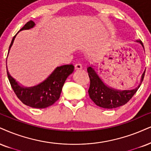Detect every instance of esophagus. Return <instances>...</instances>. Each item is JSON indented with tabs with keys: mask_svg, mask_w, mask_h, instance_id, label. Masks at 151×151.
<instances>
[{
	"mask_svg": "<svg viewBox=\"0 0 151 151\" xmlns=\"http://www.w3.org/2000/svg\"><path fill=\"white\" fill-rule=\"evenodd\" d=\"M75 68L76 69H82L83 68V66H82L81 64H80V63H78V64H76L75 65Z\"/></svg>",
	"mask_w": 151,
	"mask_h": 151,
	"instance_id": "34e87169",
	"label": "esophagus"
}]
</instances>
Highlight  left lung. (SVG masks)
Here are the masks:
<instances>
[{"label": "left lung", "mask_w": 151, "mask_h": 151, "mask_svg": "<svg viewBox=\"0 0 151 151\" xmlns=\"http://www.w3.org/2000/svg\"><path fill=\"white\" fill-rule=\"evenodd\" d=\"M137 41L140 42L144 47V45L141 40ZM87 72L90 81V88L88 90L90 99L96 106L107 109H115L127 104L138 90L145 75L144 70L141 76L140 84L135 89L122 91L115 90L104 84L92 66L87 68Z\"/></svg>", "instance_id": "8db88e82"}]
</instances>
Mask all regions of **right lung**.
Returning a JSON list of instances; mask_svg holds the SVG:
<instances>
[{"instance_id":"obj_1","label":"right lung","mask_w":151,"mask_h":151,"mask_svg":"<svg viewBox=\"0 0 151 151\" xmlns=\"http://www.w3.org/2000/svg\"><path fill=\"white\" fill-rule=\"evenodd\" d=\"M34 26L35 23L31 20L28 22L19 31L30 29ZM17 34L13 37L9 47V51L12 47ZM73 70L74 66L73 64L63 65L57 67L49 77L42 83L31 87L20 86L17 82H16L15 80L10 75L7 68V74L12 90L22 103L32 108L45 109L52 105L59 99L63 85L68 76L73 72Z\"/></svg>"}]
</instances>
